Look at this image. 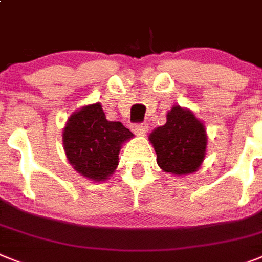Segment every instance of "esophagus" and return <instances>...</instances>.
Returning <instances> with one entry per match:
<instances>
[{"instance_id": "34e87169", "label": "esophagus", "mask_w": 262, "mask_h": 262, "mask_svg": "<svg viewBox=\"0 0 262 262\" xmlns=\"http://www.w3.org/2000/svg\"><path fill=\"white\" fill-rule=\"evenodd\" d=\"M132 130L135 132L136 135L144 136L146 132H148V125L145 122H140V124H133L132 125Z\"/></svg>"}]
</instances>
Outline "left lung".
Masks as SVG:
<instances>
[{"label": "left lung", "mask_w": 262, "mask_h": 262, "mask_svg": "<svg viewBox=\"0 0 262 262\" xmlns=\"http://www.w3.org/2000/svg\"><path fill=\"white\" fill-rule=\"evenodd\" d=\"M157 155V164L165 172L188 174L200 168L205 157V127L192 112L173 106L166 124L150 135Z\"/></svg>", "instance_id": "8db88e82"}]
</instances>
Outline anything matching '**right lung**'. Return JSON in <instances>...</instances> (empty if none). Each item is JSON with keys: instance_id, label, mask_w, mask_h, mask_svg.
Returning a JSON list of instances; mask_svg holds the SVG:
<instances>
[{"instance_id": "add662e5", "label": "right lung", "mask_w": 262, "mask_h": 262, "mask_svg": "<svg viewBox=\"0 0 262 262\" xmlns=\"http://www.w3.org/2000/svg\"><path fill=\"white\" fill-rule=\"evenodd\" d=\"M130 137L132 132L121 122L106 120L97 102L72 114L63 130V148L77 172L104 181L117 168L121 144Z\"/></svg>"}]
</instances>
